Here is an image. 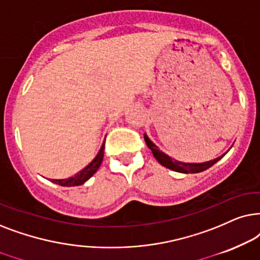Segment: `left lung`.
<instances>
[{"instance_id": "left-lung-1", "label": "left lung", "mask_w": 260, "mask_h": 260, "mask_svg": "<svg viewBox=\"0 0 260 260\" xmlns=\"http://www.w3.org/2000/svg\"><path fill=\"white\" fill-rule=\"evenodd\" d=\"M144 139L146 141V145L148 146V148H150L152 153H153L154 158L157 159L162 166H165V168L170 169V170H174L176 172H182V174H197V172L205 171L207 169H209L210 166L215 164L216 161H219L220 159L224 155L223 154L219 158H215L213 159V160H209L206 162H183V161L175 160V159L169 157L168 154H165L164 152H161L158 148V146H155V145L148 139L146 134L144 136Z\"/></svg>"}]
</instances>
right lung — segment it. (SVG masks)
Here are the masks:
<instances>
[{
  "label": "right lung",
  "mask_w": 260,
  "mask_h": 260,
  "mask_svg": "<svg viewBox=\"0 0 260 260\" xmlns=\"http://www.w3.org/2000/svg\"><path fill=\"white\" fill-rule=\"evenodd\" d=\"M103 153H105V143H103L101 150L99 151V153L95 157L94 160L90 162L88 166H85L83 170L79 171L78 174H76L74 177H69L67 179H52L51 182L61 186H76L83 184V183L88 181V179L99 170V168L101 166V162L103 160Z\"/></svg>",
  "instance_id": "1"
}]
</instances>
